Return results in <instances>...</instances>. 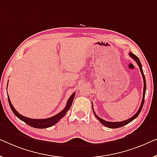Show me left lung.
<instances>
[{
  "label": "left lung",
  "instance_id": "8db88e82",
  "mask_svg": "<svg viewBox=\"0 0 157 157\" xmlns=\"http://www.w3.org/2000/svg\"><path fill=\"white\" fill-rule=\"evenodd\" d=\"M129 56L132 57V59H134V60L136 61V63H137V65L139 66V67H140V70L141 71V73L142 75V78H143V81H144V90H143V97H142V103H141V105L140 107V109L137 111V112L134 114L133 117H132L131 118L128 119L127 120H124V121H122V122H108V121H105L102 120V119L99 117L97 115L95 114V112H94V109H93V112H94V116L96 117L97 119L99 120V121L103 125H105V127H109V128H111V129H115V128H120V127H122L123 126H124L126 124H129V122H131L132 121H133L134 119H136L137 117L139 114L142 111V107H143V105H144V97H145V92H146V89H147V85H146V79H145V77H144V72H143V70H142V64H141V62L140 61V59L138 58L137 56H136L135 55L134 53H132V52H129ZM92 109H93V105H92Z\"/></svg>",
  "mask_w": 157,
  "mask_h": 157
}]
</instances>
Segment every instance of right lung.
Returning <instances> with one entry per match:
<instances>
[{
  "mask_svg": "<svg viewBox=\"0 0 157 157\" xmlns=\"http://www.w3.org/2000/svg\"><path fill=\"white\" fill-rule=\"evenodd\" d=\"M75 96V92H73V94H72V95L70 97V98L67 101V105H66L65 107L64 108V109L62 110L59 113H58L57 114H56V115H55L53 117H50V118L40 119V120H38V119L28 118V117H26L21 115V114H19L18 112L15 110V108L13 107L11 101H10V100L9 97H8V102H9L10 109H11L12 112L14 113L15 115L16 116L17 118H19L20 120H22L24 122H25L28 125L30 126V127L37 128V129H44V128L50 127H52V126L55 125L56 123L58 122L65 115V114L67 113V112L70 109V108L71 107Z\"/></svg>",
  "mask_w": 157,
  "mask_h": 157,
  "instance_id": "right-lung-1",
  "label": "right lung"
}]
</instances>
